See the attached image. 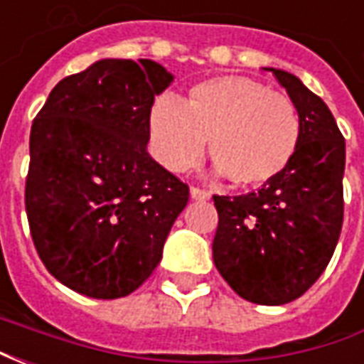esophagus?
I'll use <instances>...</instances> for the list:
<instances>
[{
	"mask_svg": "<svg viewBox=\"0 0 364 364\" xmlns=\"http://www.w3.org/2000/svg\"><path fill=\"white\" fill-rule=\"evenodd\" d=\"M191 198H193V200H208V198H210V193H208V191L198 189V187H191Z\"/></svg>",
	"mask_w": 364,
	"mask_h": 364,
	"instance_id": "1",
	"label": "esophagus"
}]
</instances>
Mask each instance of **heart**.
I'll use <instances>...</instances> for the list:
<instances>
[{
    "instance_id": "b5f03b06",
    "label": "heart",
    "mask_w": 364,
    "mask_h": 364,
    "mask_svg": "<svg viewBox=\"0 0 364 364\" xmlns=\"http://www.w3.org/2000/svg\"><path fill=\"white\" fill-rule=\"evenodd\" d=\"M150 151L183 173L210 158L236 187H261L289 167L300 144V119L289 97L244 75H220L193 85L185 103L158 97L148 114Z\"/></svg>"
}]
</instances>
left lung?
<instances>
[{
  "label": "left lung",
  "mask_w": 364,
  "mask_h": 364,
  "mask_svg": "<svg viewBox=\"0 0 364 364\" xmlns=\"http://www.w3.org/2000/svg\"><path fill=\"white\" fill-rule=\"evenodd\" d=\"M265 70L296 107L300 144L289 167L259 191L214 197L213 259L236 294L279 306L302 296L336 252L343 224L345 140L328 105L296 75Z\"/></svg>",
  "instance_id": "8db88e82"
}]
</instances>
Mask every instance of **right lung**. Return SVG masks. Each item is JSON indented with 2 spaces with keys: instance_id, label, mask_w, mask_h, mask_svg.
Returning a JSON list of instances; mask_svg holds the SVG:
<instances>
[{
  "instance_id": "add662e5",
  "label": "right lung",
  "mask_w": 364,
  "mask_h": 364,
  "mask_svg": "<svg viewBox=\"0 0 364 364\" xmlns=\"http://www.w3.org/2000/svg\"><path fill=\"white\" fill-rule=\"evenodd\" d=\"M173 80L154 60H97L64 77L33 122L31 236L52 277L83 296L134 292L187 206L189 187L146 150L154 97Z\"/></svg>"
}]
</instances>
